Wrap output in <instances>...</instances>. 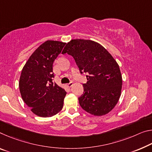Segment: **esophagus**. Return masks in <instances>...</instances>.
<instances>
[{
    "instance_id": "obj_1",
    "label": "esophagus",
    "mask_w": 152,
    "mask_h": 152,
    "mask_svg": "<svg viewBox=\"0 0 152 152\" xmlns=\"http://www.w3.org/2000/svg\"><path fill=\"white\" fill-rule=\"evenodd\" d=\"M72 85H73V83H72V82H70V83H69L68 84H67V86H68V87H71Z\"/></svg>"
}]
</instances>
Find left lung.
I'll return each mask as SVG.
<instances>
[{
    "label": "left lung",
    "mask_w": 152,
    "mask_h": 152,
    "mask_svg": "<svg viewBox=\"0 0 152 152\" xmlns=\"http://www.w3.org/2000/svg\"><path fill=\"white\" fill-rule=\"evenodd\" d=\"M62 53L72 55L80 74H87V83L78 98L81 107L89 114L100 116L109 113L121 95L122 79L118 64L98 42L74 39L67 42Z\"/></svg>",
    "instance_id": "left-lung-1"
}]
</instances>
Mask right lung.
Returning a JSON list of instances; mask_svg holds the SVG:
<instances>
[{"label":"right lung","instance_id":"right-lung-1","mask_svg":"<svg viewBox=\"0 0 152 152\" xmlns=\"http://www.w3.org/2000/svg\"><path fill=\"white\" fill-rule=\"evenodd\" d=\"M66 43L47 40L39 46L21 71L19 87L23 102L34 114L51 117L61 110L66 92L55 83L53 64Z\"/></svg>","mask_w":152,"mask_h":152}]
</instances>
